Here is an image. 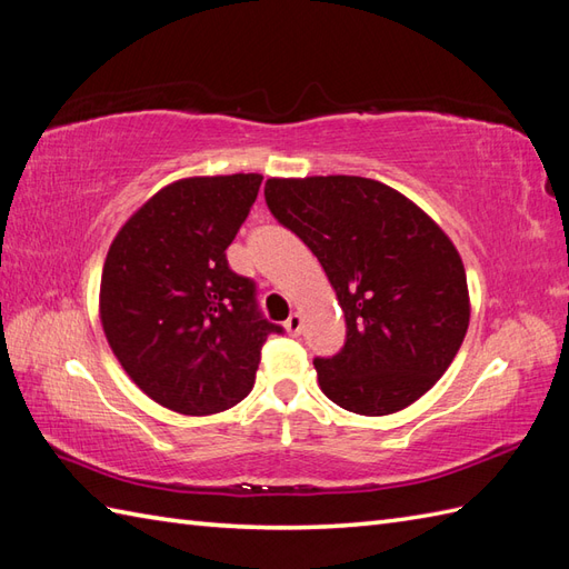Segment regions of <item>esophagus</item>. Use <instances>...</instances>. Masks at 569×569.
<instances>
[{
    "mask_svg": "<svg viewBox=\"0 0 569 569\" xmlns=\"http://www.w3.org/2000/svg\"><path fill=\"white\" fill-rule=\"evenodd\" d=\"M286 332L288 335H300V329H302V317H300V312H290V317L286 320Z\"/></svg>",
    "mask_w": 569,
    "mask_h": 569,
    "instance_id": "esophagus-1",
    "label": "esophagus"
}]
</instances>
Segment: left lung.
Here are the masks:
<instances>
[{
	"label": "left lung",
	"mask_w": 569,
	"mask_h": 569,
	"mask_svg": "<svg viewBox=\"0 0 569 569\" xmlns=\"http://www.w3.org/2000/svg\"><path fill=\"white\" fill-rule=\"evenodd\" d=\"M263 196L322 263L345 312V349L315 359L322 392L366 417L419 400L456 359L470 322L466 269L448 234L376 179H269Z\"/></svg>",
	"instance_id": "obj_1"
}]
</instances>
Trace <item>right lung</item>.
Listing matches in <instances>:
<instances>
[{"instance_id": "1", "label": "right lung", "mask_w": 569, "mask_h": 569, "mask_svg": "<svg viewBox=\"0 0 569 569\" xmlns=\"http://www.w3.org/2000/svg\"><path fill=\"white\" fill-rule=\"evenodd\" d=\"M261 179L169 183L126 220L106 254L103 335L130 380L171 412L206 417L244 400L263 341L283 332L257 310L254 281L224 257Z\"/></svg>"}]
</instances>
